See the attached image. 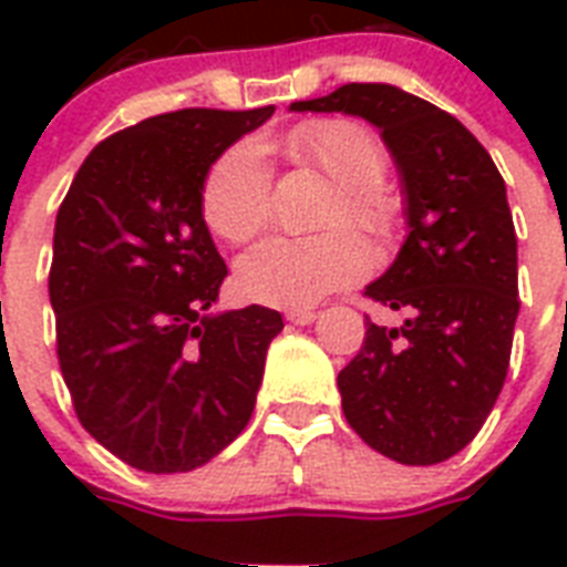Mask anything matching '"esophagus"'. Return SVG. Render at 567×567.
I'll use <instances>...</instances> for the list:
<instances>
[{
  "label": "esophagus",
  "instance_id": "34e87169",
  "mask_svg": "<svg viewBox=\"0 0 567 567\" xmlns=\"http://www.w3.org/2000/svg\"><path fill=\"white\" fill-rule=\"evenodd\" d=\"M285 318L291 320V323H297V327H309V323H315V320H318V311H315V309H291V311H285Z\"/></svg>",
  "mask_w": 567,
  "mask_h": 567
}]
</instances>
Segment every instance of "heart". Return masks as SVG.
<instances>
[{"mask_svg":"<svg viewBox=\"0 0 567 567\" xmlns=\"http://www.w3.org/2000/svg\"><path fill=\"white\" fill-rule=\"evenodd\" d=\"M282 153L341 185V203L329 220L332 226L350 223L368 238L391 235L396 212L382 190L388 155L364 123L347 117L309 120L282 137ZM199 208L205 226L231 247L256 238L270 217V171L261 150L252 144L226 150L205 173ZM368 267L371 252L353 231L270 238L238 261V288L244 297L265 306L306 309L362 279Z\"/></svg>","mask_w":567,"mask_h":567,"instance_id":"heart-1","label":"heart"}]
</instances>
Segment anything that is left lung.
Returning <instances> with one entry per match:
<instances>
[{"label": "left lung", "mask_w": 567, "mask_h": 567, "mask_svg": "<svg viewBox=\"0 0 567 567\" xmlns=\"http://www.w3.org/2000/svg\"><path fill=\"white\" fill-rule=\"evenodd\" d=\"M291 111L364 117L403 179L409 235L394 265L364 288L403 323L368 318L362 350L338 373L347 423L400 465L456 456L501 396L520 309L501 171L453 114L394 84H344Z\"/></svg>", "instance_id": "obj_1"}]
</instances>
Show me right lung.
<instances>
[{
    "label": "right lung",
    "instance_id": "obj_1",
    "mask_svg": "<svg viewBox=\"0 0 567 567\" xmlns=\"http://www.w3.org/2000/svg\"><path fill=\"white\" fill-rule=\"evenodd\" d=\"M274 105L182 109L105 137L58 208L49 300L79 421L146 474L194 471L249 423L282 315H208L226 261L203 220L205 173Z\"/></svg>",
    "mask_w": 567,
    "mask_h": 567
}]
</instances>
